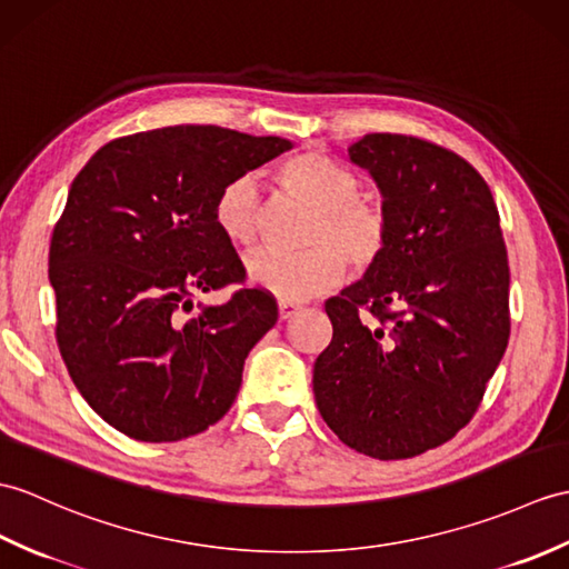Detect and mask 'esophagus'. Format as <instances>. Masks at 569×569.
Returning <instances> with one entry per match:
<instances>
[{
	"mask_svg": "<svg viewBox=\"0 0 569 569\" xmlns=\"http://www.w3.org/2000/svg\"><path fill=\"white\" fill-rule=\"evenodd\" d=\"M298 310L300 308L296 306V302H286V300L279 302V317H281V320H290V317H293Z\"/></svg>",
	"mask_w": 569,
	"mask_h": 569,
	"instance_id": "34e87169",
	"label": "esophagus"
}]
</instances>
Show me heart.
I'll return each instance as SVG.
<instances>
[{"label": "heart", "instance_id": "b5f03b06", "mask_svg": "<svg viewBox=\"0 0 569 569\" xmlns=\"http://www.w3.org/2000/svg\"><path fill=\"white\" fill-rule=\"evenodd\" d=\"M279 181L315 208L306 244L296 254L257 249L244 259L249 283L286 302L327 293L351 271L366 273L386 257L390 220L380 206L361 196V179L322 152H298L279 167ZM261 193L254 177L230 179L218 191L213 220L222 237L247 247L259 232Z\"/></svg>", "mask_w": 569, "mask_h": 569}]
</instances>
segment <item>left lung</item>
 Returning <instances> with one entry per match:
<instances>
[{
	"mask_svg": "<svg viewBox=\"0 0 569 569\" xmlns=\"http://www.w3.org/2000/svg\"><path fill=\"white\" fill-rule=\"evenodd\" d=\"M349 160L378 183L390 242L325 302L335 332L315 361V402L353 451L415 458L468 425L505 356L507 247L490 187L456 152L371 133Z\"/></svg>",
	"mask_w": 569,
	"mask_h": 569,
	"instance_id": "left-lung-1",
	"label": "left lung"
}]
</instances>
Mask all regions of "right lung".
Segmentation results:
<instances>
[{"instance_id": "add662e5", "label": "right lung", "mask_w": 569, "mask_h": 569, "mask_svg": "<svg viewBox=\"0 0 569 569\" xmlns=\"http://www.w3.org/2000/svg\"><path fill=\"white\" fill-rule=\"evenodd\" d=\"M290 148L169 126L111 140L74 177L48 254L56 337L82 398L130 439H189L232 407L247 353L279 308L259 288L193 306L244 281L213 203L230 179Z\"/></svg>"}]
</instances>
